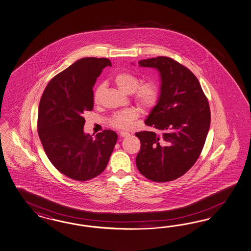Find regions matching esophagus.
Segmentation results:
<instances>
[{"mask_svg":"<svg viewBox=\"0 0 251 251\" xmlns=\"http://www.w3.org/2000/svg\"><path fill=\"white\" fill-rule=\"evenodd\" d=\"M120 136L122 137V138H126V137L129 136V133L127 132V131H121L120 132Z\"/></svg>","mask_w":251,"mask_h":251,"instance_id":"1","label":"esophagus"}]
</instances>
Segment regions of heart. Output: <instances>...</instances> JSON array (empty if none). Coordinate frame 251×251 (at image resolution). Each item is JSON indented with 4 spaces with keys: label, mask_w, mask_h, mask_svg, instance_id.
Wrapping results in <instances>:
<instances>
[{
    "label": "heart",
    "mask_w": 251,
    "mask_h": 251,
    "mask_svg": "<svg viewBox=\"0 0 251 251\" xmlns=\"http://www.w3.org/2000/svg\"><path fill=\"white\" fill-rule=\"evenodd\" d=\"M114 82L118 88L123 93H132L137 105L144 109H152L159 101V88L152 82L139 84V78L126 72L120 73L115 76ZM105 87V84H101L96 88L94 92L95 102H99ZM138 117L139 113L136 109L127 108L112 115L109 119V124L117 129H129Z\"/></svg>",
    "instance_id": "heart-1"
}]
</instances>
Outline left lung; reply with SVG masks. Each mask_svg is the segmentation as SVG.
<instances>
[{"instance_id":"1","label":"left lung","mask_w":251,"mask_h":251,"mask_svg":"<svg viewBox=\"0 0 251 251\" xmlns=\"http://www.w3.org/2000/svg\"><path fill=\"white\" fill-rule=\"evenodd\" d=\"M157 69L161 94L145 121L153 130L135 133L141 142L138 170L153 182H168L188 172L205 144L211 124L208 99L192 72L179 62L160 56L139 61Z\"/></svg>"}]
</instances>
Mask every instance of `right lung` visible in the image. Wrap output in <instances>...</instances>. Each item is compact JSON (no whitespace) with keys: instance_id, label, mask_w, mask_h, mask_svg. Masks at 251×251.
<instances>
[{"instance_id":"right-lung-1","label":"right lung","mask_w":251,"mask_h":251,"mask_svg":"<svg viewBox=\"0 0 251 251\" xmlns=\"http://www.w3.org/2000/svg\"><path fill=\"white\" fill-rule=\"evenodd\" d=\"M106 58H83L54 76L46 86L38 106V132L48 158L63 175L86 181L106 168L118 140L104 129L94 139L84 134L83 115L94 107L93 87Z\"/></svg>"}]
</instances>
